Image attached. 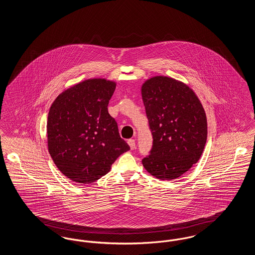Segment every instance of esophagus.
Wrapping results in <instances>:
<instances>
[{"label": "esophagus", "mask_w": 255, "mask_h": 255, "mask_svg": "<svg viewBox=\"0 0 255 255\" xmlns=\"http://www.w3.org/2000/svg\"><path fill=\"white\" fill-rule=\"evenodd\" d=\"M128 144L130 146V148L133 150L135 148V142H134V139H129L128 140Z\"/></svg>", "instance_id": "obj_1"}]
</instances>
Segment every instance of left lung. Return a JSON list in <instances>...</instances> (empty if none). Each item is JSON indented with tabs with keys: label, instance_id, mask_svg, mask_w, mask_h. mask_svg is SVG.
I'll list each match as a JSON object with an SVG mask.
<instances>
[{
	"label": "left lung",
	"instance_id": "left-lung-1",
	"mask_svg": "<svg viewBox=\"0 0 255 255\" xmlns=\"http://www.w3.org/2000/svg\"><path fill=\"white\" fill-rule=\"evenodd\" d=\"M141 95L153 135L150 155L142 164L157 179H177L203 154L207 137L205 110L188 86L167 76L147 79Z\"/></svg>",
	"mask_w": 255,
	"mask_h": 255
}]
</instances>
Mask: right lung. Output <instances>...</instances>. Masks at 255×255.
I'll return each mask as SVG.
<instances>
[{
    "label": "right lung",
    "mask_w": 255,
    "mask_h": 255,
    "mask_svg": "<svg viewBox=\"0 0 255 255\" xmlns=\"http://www.w3.org/2000/svg\"><path fill=\"white\" fill-rule=\"evenodd\" d=\"M116 82L93 78L60 94L50 106L47 135L49 155L67 178L96 182L130 150L108 113Z\"/></svg>",
    "instance_id": "add662e5"
}]
</instances>
